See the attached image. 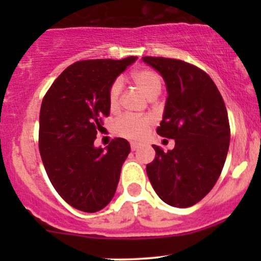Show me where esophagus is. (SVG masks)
<instances>
[{"label":"esophagus","instance_id":"esophagus-1","mask_svg":"<svg viewBox=\"0 0 261 261\" xmlns=\"http://www.w3.org/2000/svg\"><path fill=\"white\" fill-rule=\"evenodd\" d=\"M140 147H141L140 143H137V142H131V149H133V151H136V149H139Z\"/></svg>","mask_w":261,"mask_h":261}]
</instances>
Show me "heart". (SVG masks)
I'll return each instance as SVG.
<instances>
[{"label": "heart", "instance_id": "1", "mask_svg": "<svg viewBox=\"0 0 261 261\" xmlns=\"http://www.w3.org/2000/svg\"><path fill=\"white\" fill-rule=\"evenodd\" d=\"M134 83L137 88L140 89L148 99L157 97L161 92V79L157 73L153 71L147 70V68H141V70L135 71L131 74ZM122 83L120 80H116L110 87L109 91V104L112 109L116 108L119 103V97H120ZM153 124V119L151 116H137L125 115L114 125V131L120 135L122 137L131 140H140L145 137V135L148 133V128Z\"/></svg>", "mask_w": 261, "mask_h": 261}]
</instances>
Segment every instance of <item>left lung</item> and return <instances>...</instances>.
Here are the masks:
<instances>
[{"instance_id":"left-lung-1","label":"left lung","mask_w":261,"mask_h":261,"mask_svg":"<svg viewBox=\"0 0 261 261\" xmlns=\"http://www.w3.org/2000/svg\"><path fill=\"white\" fill-rule=\"evenodd\" d=\"M142 61L163 77L166 107L157 134L175 141L146 166L157 195L174 207L195 205L216 184L226 162L230 130L227 109L214 81L194 65L145 56Z\"/></svg>"}]
</instances>
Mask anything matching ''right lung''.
<instances>
[{
	"label": "right lung",
	"instance_id": "obj_1",
	"mask_svg": "<svg viewBox=\"0 0 261 261\" xmlns=\"http://www.w3.org/2000/svg\"><path fill=\"white\" fill-rule=\"evenodd\" d=\"M136 60L74 62L41 103L39 151L45 170L59 195L80 211H99L115 195L130 143L116 137L101 148L94 140L101 118L109 115L110 87Z\"/></svg>",
	"mask_w": 261,
	"mask_h": 261
}]
</instances>
